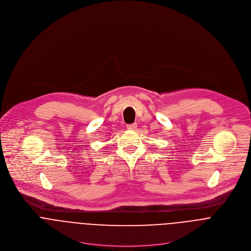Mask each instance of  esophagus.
<instances>
[{
	"instance_id": "esophagus-1",
	"label": "esophagus",
	"mask_w": 251,
	"mask_h": 251,
	"mask_svg": "<svg viewBox=\"0 0 251 251\" xmlns=\"http://www.w3.org/2000/svg\"><path fill=\"white\" fill-rule=\"evenodd\" d=\"M126 128H127V129H130V130H135V129L137 128V124L134 123V124L127 125V126H126Z\"/></svg>"
}]
</instances>
